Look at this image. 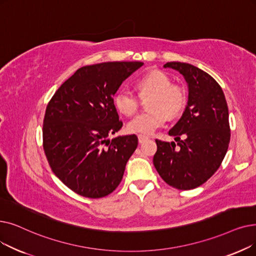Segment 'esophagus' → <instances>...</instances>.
I'll list each match as a JSON object with an SVG mask.
<instances>
[{
    "mask_svg": "<svg viewBox=\"0 0 256 256\" xmlns=\"http://www.w3.org/2000/svg\"><path fill=\"white\" fill-rule=\"evenodd\" d=\"M148 139V137H146V136H144V135H138V141H139V143H143L144 141H146Z\"/></svg>",
    "mask_w": 256,
    "mask_h": 256,
    "instance_id": "1",
    "label": "esophagus"
}]
</instances>
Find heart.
<instances>
[{"instance_id": "b5f03b06", "label": "heart", "mask_w": 256, "mask_h": 256, "mask_svg": "<svg viewBox=\"0 0 256 256\" xmlns=\"http://www.w3.org/2000/svg\"><path fill=\"white\" fill-rule=\"evenodd\" d=\"M139 96L126 88H122L114 97L115 106L126 116L134 115L140 104L141 98L152 95L148 102L150 110L141 113L128 124V130L135 134L152 135L164 126L170 118L180 115L185 108L187 95L185 88L172 84V77L162 70H152L139 77L137 82Z\"/></svg>"}]
</instances>
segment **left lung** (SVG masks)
I'll list each match as a JSON object with an SVG mask.
<instances>
[{
    "label": "left lung",
    "mask_w": 256,
    "mask_h": 256,
    "mask_svg": "<svg viewBox=\"0 0 256 256\" xmlns=\"http://www.w3.org/2000/svg\"><path fill=\"white\" fill-rule=\"evenodd\" d=\"M188 84V102L181 119L168 132L174 142L156 140L154 165L162 179L180 190L204 184L220 166L230 142L226 98L214 77L196 66L170 62ZM182 139H180V137Z\"/></svg>",
    "instance_id": "8db88e82"
}]
</instances>
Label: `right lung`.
<instances>
[{
  "label": "right lung",
  "mask_w": 256,
  "mask_h": 256,
  "mask_svg": "<svg viewBox=\"0 0 256 256\" xmlns=\"http://www.w3.org/2000/svg\"><path fill=\"white\" fill-rule=\"evenodd\" d=\"M143 64L108 62L84 66L54 93L42 124V148L54 174L71 190L99 198L113 192L138 146L136 135L122 128L113 96Z\"/></svg>",
  "instance_id": "right-lung-1"
}]
</instances>
